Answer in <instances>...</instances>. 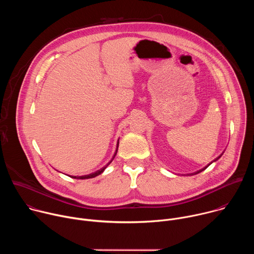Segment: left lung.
I'll list each match as a JSON object with an SVG mask.
<instances>
[{"mask_svg":"<svg viewBox=\"0 0 254 254\" xmlns=\"http://www.w3.org/2000/svg\"><path fill=\"white\" fill-rule=\"evenodd\" d=\"M220 157H221V156H219V157H218V158H217V159H215V160H214V162H215V161H217V160H218V159H219V158H220ZM210 164H211V163H210ZM210 164H209V165H210ZM209 165H208V166H209ZM208 166H207V167H208ZM207 167H205V168H203V169H201V170H199V171H197V172H195V173H194V174H193V175H195V174H198V173H200V172H202V171H204V170H205V169H206V168H207Z\"/></svg>","mask_w":254,"mask_h":254,"instance_id":"1","label":"left lung"}]
</instances>
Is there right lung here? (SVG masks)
Returning <instances> with one entry per match:
<instances>
[{"label":"right lung","mask_w":254,"mask_h":254,"mask_svg":"<svg viewBox=\"0 0 254 254\" xmlns=\"http://www.w3.org/2000/svg\"><path fill=\"white\" fill-rule=\"evenodd\" d=\"M118 148H119V141H118V147H117V150H116V154L114 155V158L116 157V155H117V152H118ZM114 158L112 159V161L108 163L105 167H103V168H101L100 170H98V171H96V172H94V173H91V174H89V175H84V176H72L71 178H73V179H80V180H84V179H90V178H94V177H96V176H98V175H100L105 169H106V167L110 165L112 162H113V160H114Z\"/></svg>","instance_id":"obj_1"}]
</instances>
